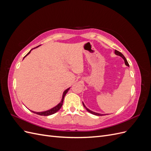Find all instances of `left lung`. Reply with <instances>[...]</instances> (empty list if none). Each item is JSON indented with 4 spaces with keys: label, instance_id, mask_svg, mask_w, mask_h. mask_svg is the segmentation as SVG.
<instances>
[{
    "label": "left lung",
    "instance_id": "8db88e82",
    "mask_svg": "<svg viewBox=\"0 0 151 151\" xmlns=\"http://www.w3.org/2000/svg\"><path fill=\"white\" fill-rule=\"evenodd\" d=\"M115 53L116 55H119V56H120L121 57H122V58H123V60H124V61H125V65L129 67V63H128V62H127V59L125 58V57H124V55H123V54H122L121 52H118V50H115ZM83 105H84V106L85 107V108L87 109V111H88V112H89V113H91L93 114V115H97V116H103V115H103V114H100V113H95V112H94V111H91V110H89V109L88 108H87L85 106V105H84V103H83Z\"/></svg>",
    "mask_w": 151,
    "mask_h": 151
}]
</instances>
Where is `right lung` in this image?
<instances>
[{
	"label": "right lung",
	"instance_id": "obj_1",
	"mask_svg": "<svg viewBox=\"0 0 151 151\" xmlns=\"http://www.w3.org/2000/svg\"><path fill=\"white\" fill-rule=\"evenodd\" d=\"M39 47V46L36 47ZM36 47H35V48H36ZM31 50H32V49L30 50V51H29L28 53H27V55H26L25 57H26L29 53H30ZM25 57H24V58H25ZM69 89H70V88H68L67 89H66V90L64 91V92H63V96H62V99L61 102H60V103H59L58 105H57L56 106H55L54 108H52L51 109H49V110H47V111H43V112H35V111H31L35 113H36V114H38V115H42V116H48V115H52V114L55 113L56 112H57V111L59 110V109H60L61 108V107H62V104H63V99H64L65 96V94H67V93L68 91V90H69Z\"/></svg>",
	"mask_w": 151,
	"mask_h": 151
}]
</instances>
